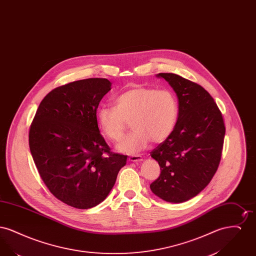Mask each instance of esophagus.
Masks as SVG:
<instances>
[{
	"mask_svg": "<svg viewBox=\"0 0 256 256\" xmlns=\"http://www.w3.org/2000/svg\"><path fill=\"white\" fill-rule=\"evenodd\" d=\"M142 160H143V158H142L141 156H132L128 158V161L134 162V163H139V162H141Z\"/></svg>",
	"mask_w": 256,
	"mask_h": 256,
	"instance_id": "34e87169",
	"label": "esophagus"
}]
</instances>
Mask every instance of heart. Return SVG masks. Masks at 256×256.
Listing matches in <instances>:
<instances>
[{"label":"heart","mask_w":256,"mask_h":256,"mask_svg":"<svg viewBox=\"0 0 256 256\" xmlns=\"http://www.w3.org/2000/svg\"><path fill=\"white\" fill-rule=\"evenodd\" d=\"M178 115V100L170 90L134 87L117 97L115 106L100 108L97 122L102 134L112 142L122 138L130 122L134 132L122 139L117 150L135 154L145 150L150 141H165L176 126Z\"/></svg>","instance_id":"heart-1"}]
</instances>
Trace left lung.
Instances as JSON below:
<instances>
[{"label":"left lung","instance_id":"obj_1","mask_svg":"<svg viewBox=\"0 0 256 256\" xmlns=\"http://www.w3.org/2000/svg\"><path fill=\"white\" fill-rule=\"evenodd\" d=\"M178 98V116L170 136L150 156L160 176L150 185L168 202H186L202 192L219 167L226 126L214 98L195 82L172 73H160Z\"/></svg>","mask_w":256,"mask_h":256}]
</instances>
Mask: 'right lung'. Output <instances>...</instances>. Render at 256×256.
<instances>
[{
	"instance_id": "add662e5",
	"label": "right lung",
	"mask_w": 256,
	"mask_h": 256,
	"mask_svg": "<svg viewBox=\"0 0 256 256\" xmlns=\"http://www.w3.org/2000/svg\"><path fill=\"white\" fill-rule=\"evenodd\" d=\"M110 89V80L98 78L56 87L30 124V150L42 180L74 208L100 204L126 163V156L110 152L98 126V106Z\"/></svg>"
}]
</instances>
